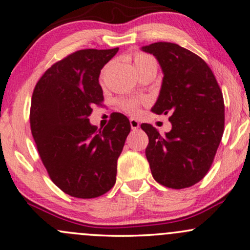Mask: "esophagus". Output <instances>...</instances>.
Here are the masks:
<instances>
[{
  "label": "esophagus",
  "mask_w": 250,
  "mask_h": 250,
  "mask_svg": "<svg viewBox=\"0 0 250 250\" xmlns=\"http://www.w3.org/2000/svg\"><path fill=\"white\" fill-rule=\"evenodd\" d=\"M129 124H131V128L133 129V131H136V129L140 127V123L134 118L129 119Z\"/></svg>",
  "instance_id": "1"
}]
</instances>
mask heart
<instances>
[{"instance_id":"b5f03b06","label":"heart","mask_w":250,"mask_h":250,"mask_svg":"<svg viewBox=\"0 0 250 250\" xmlns=\"http://www.w3.org/2000/svg\"><path fill=\"white\" fill-rule=\"evenodd\" d=\"M134 66H135V69L138 70L140 68H145L148 66H157V64L152 57H150L148 54H145V53H138L135 54L134 57ZM139 105H140V102L138 100H132V99L121 101V107L123 108V110H125L126 112H128V114L131 115L138 114Z\"/></svg>"}]
</instances>
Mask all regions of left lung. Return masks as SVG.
Masks as SVG:
<instances>
[{"label":"left lung","instance_id":"1","mask_svg":"<svg viewBox=\"0 0 250 250\" xmlns=\"http://www.w3.org/2000/svg\"><path fill=\"white\" fill-rule=\"evenodd\" d=\"M153 54L164 77L159 97L151 108L169 115L172 129L165 135L150 124L141 128L149 138L146 149L152 176L172 189H184L204 179L224 131V100L208 64L175 43L142 46Z\"/></svg>","mask_w":250,"mask_h":250}]
</instances>
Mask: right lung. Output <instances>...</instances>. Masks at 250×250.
I'll use <instances>...</instances> for the list:
<instances>
[{
    "mask_svg": "<svg viewBox=\"0 0 250 250\" xmlns=\"http://www.w3.org/2000/svg\"><path fill=\"white\" fill-rule=\"evenodd\" d=\"M117 52L118 47L76 51L52 64L34 88L33 138L52 182L71 197L97 198L115 186L129 121L115 112L97 129L88 116L92 105L104 101L99 76Z\"/></svg>",
    "mask_w": 250,
    "mask_h": 250,
    "instance_id": "add662e5",
    "label": "right lung"
}]
</instances>
